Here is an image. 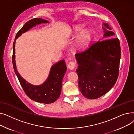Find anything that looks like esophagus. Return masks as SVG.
Instances as JSON below:
<instances>
[{
    "mask_svg": "<svg viewBox=\"0 0 134 134\" xmlns=\"http://www.w3.org/2000/svg\"><path fill=\"white\" fill-rule=\"evenodd\" d=\"M75 66H76V63L73 61L70 62L68 64V68L71 70L73 69L75 67Z\"/></svg>",
    "mask_w": 134,
    "mask_h": 134,
    "instance_id": "1",
    "label": "esophagus"
}]
</instances>
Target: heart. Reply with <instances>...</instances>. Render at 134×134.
<instances>
[{
  "label": "heart",
  "instance_id": "b5f03b06",
  "mask_svg": "<svg viewBox=\"0 0 134 134\" xmlns=\"http://www.w3.org/2000/svg\"><path fill=\"white\" fill-rule=\"evenodd\" d=\"M82 29V26H77L74 28V30L76 32L80 31ZM91 39V34L88 30H85L82 31L79 37L76 42V46L79 49H83L85 48L89 43Z\"/></svg>",
  "mask_w": 134,
  "mask_h": 134
}]
</instances>
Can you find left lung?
Returning <instances> with one entry per match:
<instances>
[{"label": "left lung", "mask_w": 134, "mask_h": 134, "mask_svg": "<svg viewBox=\"0 0 134 134\" xmlns=\"http://www.w3.org/2000/svg\"><path fill=\"white\" fill-rule=\"evenodd\" d=\"M104 25L103 40L95 42L75 55L79 64L76 71L79 88L82 95L90 99H97L109 92L119 74L120 42L118 38H112L115 34L110 30L108 24Z\"/></svg>", "instance_id": "left-lung-1"}]
</instances>
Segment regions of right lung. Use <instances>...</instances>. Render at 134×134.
Instances as JSON below:
<instances>
[{
    "mask_svg": "<svg viewBox=\"0 0 134 134\" xmlns=\"http://www.w3.org/2000/svg\"><path fill=\"white\" fill-rule=\"evenodd\" d=\"M48 22V21L41 18H34L27 22L22 27V29L17 33L15 40L13 43V54L12 57L14 71L25 94L31 99L35 102L44 104L54 103L60 97L62 79L67 70L65 60H61L52 67L48 78L44 83L40 86H34L24 80L17 71L15 63V40L20 36L22 33L25 32L36 24L47 23Z\"/></svg>",
    "mask_w": 134,
    "mask_h": 134,
    "instance_id": "1",
    "label": "right lung"
}]
</instances>
